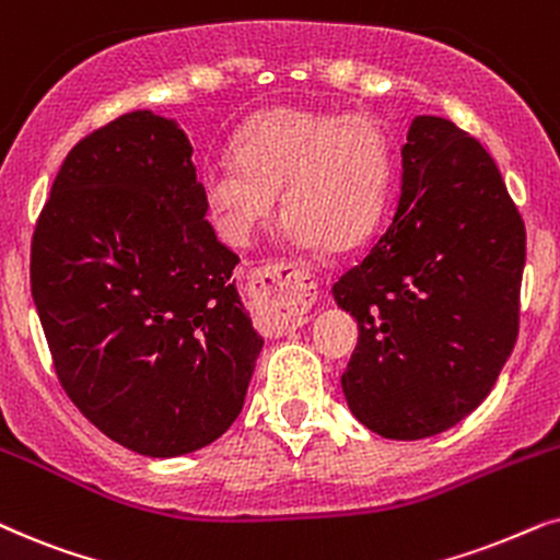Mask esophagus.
Masks as SVG:
<instances>
[{"label":"esophagus","mask_w":560,"mask_h":560,"mask_svg":"<svg viewBox=\"0 0 560 560\" xmlns=\"http://www.w3.org/2000/svg\"><path fill=\"white\" fill-rule=\"evenodd\" d=\"M259 316L275 329H298L308 324V308L316 301V282L293 265H267L249 282Z\"/></svg>","instance_id":"esophagus-1"}]
</instances>
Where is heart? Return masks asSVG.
<instances>
[{"label":"heart","mask_w":560,"mask_h":560,"mask_svg":"<svg viewBox=\"0 0 560 560\" xmlns=\"http://www.w3.org/2000/svg\"><path fill=\"white\" fill-rule=\"evenodd\" d=\"M236 162L202 166L200 185L218 231L246 246L282 190L285 238L295 249H350L375 226L388 183V143L360 113L275 107L246 122Z\"/></svg>","instance_id":"heart-1"}]
</instances>
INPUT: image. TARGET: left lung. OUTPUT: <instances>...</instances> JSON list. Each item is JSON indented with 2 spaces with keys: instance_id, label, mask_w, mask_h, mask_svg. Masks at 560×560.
<instances>
[{
  "instance_id": "left-lung-1",
  "label": "left lung",
  "mask_w": 560,
  "mask_h": 560,
  "mask_svg": "<svg viewBox=\"0 0 560 560\" xmlns=\"http://www.w3.org/2000/svg\"><path fill=\"white\" fill-rule=\"evenodd\" d=\"M522 270L525 223L493 159L453 120L417 115L396 213L331 288L360 331L342 375L354 419L388 440L466 419L517 342Z\"/></svg>"
}]
</instances>
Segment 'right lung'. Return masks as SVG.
<instances>
[{
    "label": "right lung",
    "instance_id": "right-lung-1",
    "mask_svg": "<svg viewBox=\"0 0 560 560\" xmlns=\"http://www.w3.org/2000/svg\"><path fill=\"white\" fill-rule=\"evenodd\" d=\"M177 120L120 115L63 159L38 218L31 288L56 375L100 432L149 457L236 422L265 339L218 242Z\"/></svg>",
    "mask_w": 560,
    "mask_h": 560
}]
</instances>
